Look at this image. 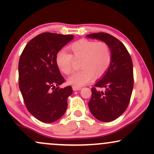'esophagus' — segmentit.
<instances>
[{"label": "esophagus", "mask_w": 154, "mask_h": 154, "mask_svg": "<svg viewBox=\"0 0 154 154\" xmlns=\"http://www.w3.org/2000/svg\"><path fill=\"white\" fill-rule=\"evenodd\" d=\"M81 88H82L78 87V86H72V89H73V91H80V90H81Z\"/></svg>", "instance_id": "esophagus-1"}]
</instances>
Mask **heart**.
<instances>
[{
  "instance_id": "heart-1",
  "label": "heart",
  "mask_w": 154,
  "mask_h": 154,
  "mask_svg": "<svg viewBox=\"0 0 154 154\" xmlns=\"http://www.w3.org/2000/svg\"><path fill=\"white\" fill-rule=\"evenodd\" d=\"M72 55L61 50L56 55V63L62 72L71 74L74 71V59L81 60L80 68L68 80L70 85L82 86L90 82L95 77H100L109 69L112 62V51L105 42H94L80 39L69 46Z\"/></svg>"
}]
</instances>
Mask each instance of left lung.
Segmentation results:
<instances>
[{
  "label": "left lung",
  "mask_w": 154,
  "mask_h": 154,
  "mask_svg": "<svg viewBox=\"0 0 154 154\" xmlns=\"http://www.w3.org/2000/svg\"><path fill=\"white\" fill-rule=\"evenodd\" d=\"M87 37L105 42L112 51L110 66L91 88L92 95L88 102L91 114L96 119L110 122L121 116L129 104L134 86L132 60L124 44L112 35L96 33Z\"/></svg>",
  "instance_id": "8db88e82"
}]
</instances>
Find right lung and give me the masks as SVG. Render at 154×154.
<instances>
[{
	"label": "right lung",
	"instance_id": "right-lung-1",
	"mask_svg": "<svg viewBox=\"0 0 154 154\" xmlns=\"http://www.w3.org/2000/svg\"><path fill=\"white\" fill-rule=\"evenodd\" d=\"M74 38L73 35L43 33L32 38L20 55L19 87L29 112L38 121L52 123L61 118L72 95L56 63L58 52Z\"/></svg>",
	"mask_w": 154,
	"mask_h": 154
}]
</instances>
